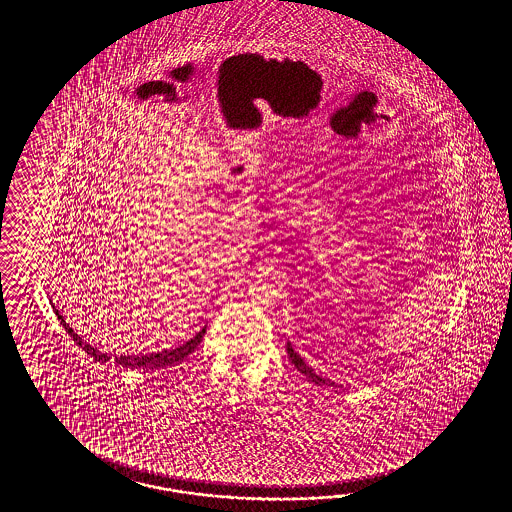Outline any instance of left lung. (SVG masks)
I'll return each mask as SVG.
<instances>
[{
  "label": "left lung",
  "instance_id": "1",
  "mask_svg": "<svg viewBox=\"0 0 512 512\" xmlns=\"http://www.w3.org/2000/svg\"><path fill=\"white\" fill-rule=\"evenodd\" d=\"M287 355H289V360L295 364L296 370L300 373H304L308 379H310L311 383H315V385H334V383H330L328 379L325 377H321L319 373L313 372L310 366L302 360V357L296 353L295 349H293V345H291V341H287Z\"/></svg>",
  "mask_w": 512,
  "mask_h": 512
}]
</instances>
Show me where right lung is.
Wrapping results in <instances>:
<instances>
[{"label":"right lung","instance_id":"right-lung-1","mask_svg":"<svg viewBox=\"0 0 512 512\" xmlns=\"http://www.w3.org/2000/svg\"><path fill=\"white\" fill-rule=\"evenodd\" d=\"M52 308L56 311L58 319L62 321L63 328L67 330V334L73 338V341L77 343L80 349H84L90 357L95 358V360H99V362H107V360H110L107 353H101L99 349H95V347L90 345L88 341L82 340V338L78 336L77 332L65 323V319L60 315V311L56 310V306H54V304H52ZM204 332H206V326H202L201 330H199L191 340L184 341L182 345L174 347L171 351H167V349H165V351H159V353H148V355H120V357H116V362H118L120 366H124V368H131V370H163V368H169V366H174V364L182 362L184 358L189 357V355L199 347V343L202 341Z\"/></svg>","mask_w":512,"mask_h":512}]
</instances>
